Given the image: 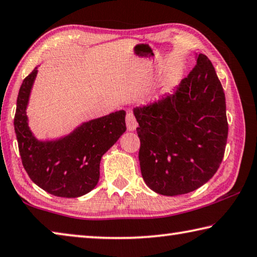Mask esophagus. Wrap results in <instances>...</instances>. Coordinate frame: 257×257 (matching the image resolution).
Listing matches in <instances>:
<instances>
[{
    "mask_svg": "<svg viewBox=\"0 0 257 257\" xmlns=\"http://www.w3.org/2000/svg\"><path fill=\"white\" fill-rule=\"evenodd\" d=\"M137 126H138L137 118L134 117L132 112H128L127 115H126V127H127L128 131H136Z\"/></svg>",
    "mask_w": 257,
    "mask_h": 257,
    "instance_id": "34e87169",
    "label": "esophagus"
}]
</instances>
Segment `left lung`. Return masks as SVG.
<instances>
[{"instance_id":"8db88e82","label":"left lung","mask_w":257,"mask_h":257,"mask_svg":"<svg viewBox=\"0 0 257 257\" xmlns=\"http://www.w3.org/2000/svg\"><path fill=\"white\" fill-rule=\"evenodd\" d=\"M173 94L133 109L139 123L141 174L164 196L191 192L213 178L228 139L225 95L203 53Z\"/></svg>"}]
</instances>
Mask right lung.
I'll list each match as a JSON object with an SVG mask.
<instances>
[{
	"label": "right lung",
	"mask_w": 257,
	"mask_h": 257,
	"mask_svg": "<svg viewBox=\"0 0 257 257\" xmlns=\"http://www.w3.org/2000/svg\"><path fill=\"white\" fill-rule=\"evenodd\" d=\"M37 67L20 86L15 132L23 165L36 186L57 197L76 198L98 184L101 158L126 131L124 110L81 124L56 140L36 139L28 125L26 109Z\"/></svg>",
	"instance_id": "1"
}]
</instances>
